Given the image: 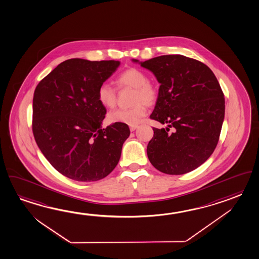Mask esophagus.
Wrapping results in <instances>:
<instances>
[{
    "label": "esophagus",
    "instance_id": "esophagus-1",
    "mask_svg": "<svg viewBox=\"0 0 259 259\" xmlns=\"http://www.w3.org/2000/svg\"><path fill=\"white\" fill-rule=\"evenodd\" d=\"M137 127L138 126H136V125H135V126H131V127H130V130H131V132H134Z\"/></svg>",
    "mask_w": 259,
    "mask_h": 259
}]
</instances>
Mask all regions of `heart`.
Wrapping results in <instances>:
<instances>
[{
  "instance_id": "heart-1",
  "label": "heart",
  "mask_w": 259,
  "mask_h": 259,
  "mask_svg": "<svg viewBox=\"0 0 259 259\" xmlns=\"http://www.w3.org/2000/svg\"><path fill=\"white\" fill-rule=\"evenodd\" d=\"M119 88H134L133 107L118 108L108 114L112 123H121L135 126L146 115L147 105L151 106L157 100L159 90L157 87L148 81L147 74L137 68H128L121 72L116 80ZM97 99L103 107L112 108L117 102L116 89L107 83H102L97 89Z\"/></svg>"
}]
</instances>
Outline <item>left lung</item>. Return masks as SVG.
Returning a JSON list of instances; mask_svg holds the SVG:
<instances>
[{"mask_svg": "<svg viewBox=\"0 0 259 259\" xmlns=\"http://www.w3.org/2000/svg\"><path fill=\"white\" fill-rule=\"evenodd\" d=\"M140 64L161 83L150 117L168 124L166 130L153 127L148 158L167 175L191 172L208 160L218 144L225 112L218 80L207 65L183 55H163Z\"/></svg>", "mask_w": 259, "mask_h": 259, "instance_id": "left-lung-1", "label": "left lung"}]
</instances>
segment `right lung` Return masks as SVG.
I'll use <instances>...</instances> for the list:
<instances>
[{
    "label": "right lung",
    "mask_w": 259,
    "mask_h": 259,
    "mask_svg": "<svg viewBox=\"0 0 259 259\" xmlns=\"http://www.w3.org/2000/svg\"><path fill=\"white\" fill-rule=\"evenodd\" d=\"M117 61L71 59L42 79L33 97L36 144L58 172L76 181L106 178L117 166L130 136L127 124H101L107 113L97 89L117 70Z\"/></svg>",
    "instance_id": "right-lung-1"
}]
</instances>
